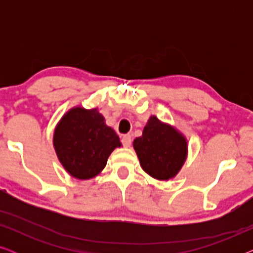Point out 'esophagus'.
<instances>
[{
    "label": "esophagus",
    "mask_w": 253,
    "mask_h": 253,
    "mask_svg": "<svg viewBox=\"0 0 253 253\" xmlns=\"http://www.w3.org/2000/svg\"><path fill=\"white\" fill-rule=\"evenodd\" d=\"M131 143H132V138H131L130 134H124V136L122 137V144L124 145V146L130 147Z\"/></svg>",
    "instance_id": "1"
}]
</instances>
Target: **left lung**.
Returning <instances> with one entry per match:
<instances>
[{"instance_id": "obj_1", "label": "left lung", "mask_w": 253, "mask_h": 253, "mask_svg": "<svg viewBox=\"0 0 253 253\" xmlns=\"http://www.w3.org/2000/svg\"><path fill=\"white\" fill-rule=\"evenodd\" d=\"M133 148L145 172L159 181L174 178L188 157V140L175 126L151 116Z\"/></svg>"}]
</instances>
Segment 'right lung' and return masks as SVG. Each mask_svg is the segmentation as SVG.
Instances as JSON below:
<instances>
[{
	"label": "right lung",
	"mask_w": 253,
	"mask_h": 253,
	"mask_svg": "<svg viewBox=\"0 0 253 253\" xmlns=\"http://www.w3.org/2000/svg\"><path fill=\"white\" fill-rule=\"evenodd\" d=\"M53 144L63 168L78 179L99 175L110 153L122 146L99 110L83 107H74L62 116L54 130Z\"/></svg>",
	"instance_id": "1"
}]
</instances>
